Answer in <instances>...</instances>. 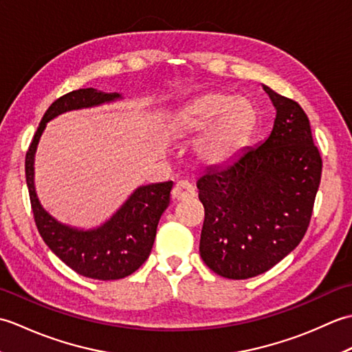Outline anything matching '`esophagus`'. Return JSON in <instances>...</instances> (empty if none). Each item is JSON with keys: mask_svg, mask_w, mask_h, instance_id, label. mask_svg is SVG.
Instances as JSON below:
<instances>
[{"mask_svg": "<svg viewBox=\"0 0 352 352\" xmlns=\"http://www.w3.org/2000/svg\"><path fill=\"white\" fill-rule=\"evenodd\" d=\"M193 197H195V189H193V186L186 180L178 182L174 186V189H172V198L175 201H184Z\"/></svg>", "mask_w": 352, "mask_h": 352, "instance_id": "1", "label": "esophagus"}]
</instances>
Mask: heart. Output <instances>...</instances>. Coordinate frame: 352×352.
Wrapping results in <instances>:
<instances>
[{
  "mask_svg": "<svg viewBox=\"0 0 352 352\" xmlns=\"http://www.w3.org/2000/svg\"><path fill=\"white\" fill-rule=\"evenodd\" d=\"M254 124L256 110L251 104L227 94L210 92L184 104L170 119V130L177 138H193L195 153L206 166H221L245 148Z\"/></svg>",
  "mask_w": 352,
  "mask_h": 352,
  "instance_id": "b5f03b06",
  "label": "heart"
}]
</instances>
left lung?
I'll use <instances>...</instances> for the list:
<instances>
[{
  "label": "left lung",
  "mask_w": 352,
  "mask_h": 352,
  "mask_svg": "<svg viewBox=\"0 0 352 352\" xmlns=\"http://www.w3.org/2000/svg\"><path fill=\"white\" fill-rule=\"evenodd\" d=\"M263 89L276 110L267 139L197 182L206 214L201 258L231 280L269 271L300 245L322 174V159L300 104Z\"/></svg>",
  "instance_id": "1"
}]
</instances>
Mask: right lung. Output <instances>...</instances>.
<instances>
[{
	"label": "right lung",
	"instance_id": "add662e5",
	"mask_svg": "<svg viewBox=\"0 0 352 352\" xmlns=\"http://www.w3.org/2000/svg\"><path fill=\"white\" fill-rule=\"evenodd\" d=\"M122 100L94 87L78 89L56 100L45 111L25 155V178L36 227L48 248L72 271L94 280H119L145 263L153 250L162 213L169 206L172 182L140 186L100 227L83 230L66 226L45 210L34 188V155L45 126L71 110L101 106Z\"/></svg>",
	"mask_w": 352,
	"mask_h": 352
}]
</instances>
